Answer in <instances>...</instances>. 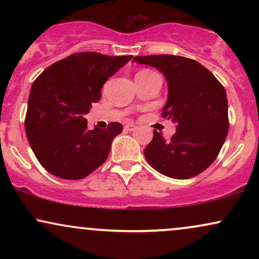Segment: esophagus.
I'll return each mask as SVG.
<instances>
[{"mask_svg": "<svg viewBox=\"0 0 259 259\" xmlns=\"http://www.w3.org/2000/svg\"><path fill=\"white\" fill-rule=\"evenodd\" d=\"M124 129H125L126 132H133V130L136 129V125H134V124H126V125L124 126Z\"/></svg>", "mask_w": 259, "mask_h": 259, "instance_id": "34e87169", "label": "esophagus"}]
</instances>
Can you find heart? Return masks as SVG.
Listing matches in <instances>:
<instances>
[{
    "label": "heart",
    "instance_id": "1",
    "mask_svg": "<svg viewBox=\"0 0 259 259\" xmlns=\"http://www.w3.org/2000/svg\"><path fill=\"white\" fill-rule=\"evenodd\" d=\"M147 72H151V70H141V72H139L138 74H144V73H147ZM138 74H136V75H138Z\"/></svg>",
    "mask_w": 259,
    "mask_h": 259
}]
</instances>
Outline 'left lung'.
Here are the masks:
<instances>
[{"mask_svg": "<svg viewBox=\"0 0 259 259\" xmlns=\"http://www.w3.org/2000/svg\"><path fill=\"white\" fill-rule=\"evenodd\" d=\"M157 68L168 81V102L162 118L171 119L177 133L170 139L153 130L144 153L152 168L173 179H190L214 162L229 130L224 86L207 68L191 58L171 55L134 57Z\"/></svg>", "mask_w": 259, "mask_h": 259, "instance_id": "8db88e82", "label": "left lung"}]
</instances>
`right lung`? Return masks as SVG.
Returning a JSON list of instances; mask_svg holds the SVG:
<instances>
[{
  "label": "right lung",
  "instance_id": "add662e5",
  "mask_svg": "<svg viewBox=\"0 0 259 259\" xmlns=\"http://www.w3.org/2000/svg\"><path fill=\"white\" fill-rule=\"evenodd\" d=\"M132 56L79 52L56 62L32 82L25 115V133L40 164L67 180L88 177L105 163L120 123L88 129L84 114L99 102L107 79Z\"/></svg>",
  "mask_w": 259,
  "mask_h": 259
}]
</instances>
